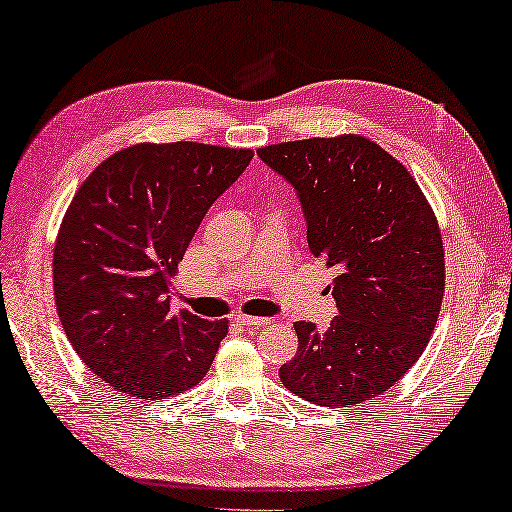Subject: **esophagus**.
<instances>
[{
  "instance_id": "34e87169",
  "label": "esophagus",
  "mask_w": 512,
  "mask_h": 512,
  "mask_svg": "<svg viewBox=\"0 0 512 512\" xmlns=\"http://www.w3.org/2000/svg\"><path fill=\"white\" fill-rule=\"evenodd\" d=\"M236 321L240 326H249V328H263V326H270L272 319H265V317H249V315H236Z\"/></svg>"
}]
</instances>
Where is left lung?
<instances>
[{
	"label": "left lung",
	"instance_id": "1",
	"mask_svg": "<svg viewBox=\"0 0 512 512\" xmlns=\"http://www.w3.org/2000/svg\"><path fill=\"white\" fill-rule=\"evenodd\" d=\"M297 188L310 254L333 267L339 315L328 330L297 321L283 387L321 407L364 405L389 391L429 344L445 294V249L414 175L362 134L263 146Z\"/></svg>",
	"mask_w": 512,
	"mask_h": 512
}]
</instances>
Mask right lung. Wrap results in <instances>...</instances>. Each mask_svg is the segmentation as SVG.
I'll use <instances>...</instances> for the list:
<instances>
[{
	"instance_id": "1",
	"label": "right lung",
	"mask_w": 512,
	"mask_h": 512,
	"mask_svg": "<svg viewBox=\"0 0 512 512\" xmlns=\"http://www.w3.org/2000/svg\"><path fill=\"white\" fill-rule=\"evenodd\" d=\"M251 157L197 141L134 143L101 161L69 202L53 297L69 344L112 389L164 400L211 369L229 319L173 312L166 294L204 213Z\"/></svg>"
}]
</instances>
